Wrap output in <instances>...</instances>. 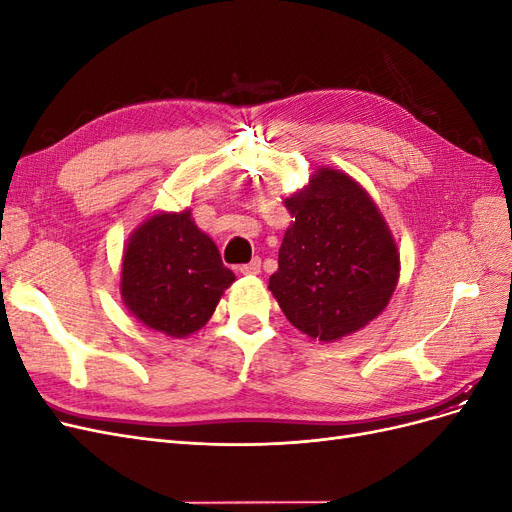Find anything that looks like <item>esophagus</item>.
<instances>
[{"label": "esophagus", "instance_id": "esophagus-1", "mask_svg": "<svg viewBox=\"0 0 512 512\" xmlns=\"http://www.w3.org/2000/svg\"><path fill=\"white\" fill-rule=\"evenodd\" d=\"M239 271H241L243 275H256V273H260V260L254 258L252 262H247V265H241Z\"/></svg>", "mask_w": 512, "mask_h": 512}]
</instances>
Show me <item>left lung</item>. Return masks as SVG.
<instances>
[{
	"mask_svg": "<svg viewBox=\"0 0 512 512\" xmlns=\"http://www.w3.org/2000/svg\"><path fill=\"white\" fill-rule=\"evenodd\" d=\"M284 205L292 224L269 277L284 316L327 344L361 331L399 280L397 243L380 209L350 175L324 166Z\"/></svg>",
	"mask_w": 512,
	"mask_h": 512,
	"instance_id": "left-lung-1",
	"label": "left lung"
}]
</instances>
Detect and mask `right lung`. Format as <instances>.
Here are the masks:
<instances>
[{"mask_svg":"<svg viewBox=\"0 0 512 512\" xmlns=\"http://www.w3.org/2000/svg\"><path fill=\"white\" fill-rule=\"evenodd\" d=\"M237 277L192 211H160L138 226L123 250L121 299L145 327L168 337L203 329Z\"/></svg>","mask_w":512,"mask_h":512,"instance_id":"obj_1","label":"right lung"}]
</instances>
